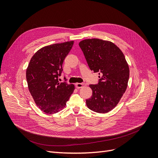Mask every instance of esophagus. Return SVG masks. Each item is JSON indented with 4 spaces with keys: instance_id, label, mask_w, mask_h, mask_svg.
Returning <instances> with one entry per match:
<instances>
[{
    "instance_id": "obj_1",
    "label": "esophagus",
    "mask_w": 158,
    "mask_h": 158,
    "mask_svg": "<svg viewBox=\"0 0 158 158\" xmlns=\"http://www.w3.org/2000/svg\"><path fill=\"white\" fill-rule=\"evenodd\" d=\"M85 84L84 83H76V88L80 89V88H82L84 86H85Z\"/></svg>"
}]
</instances>
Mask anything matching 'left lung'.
Returning <instances> with one entry per match:
<instances>
[{
    "label": "left lung",
    "instance_id": "8db88e82",
    "mask_svg": "<svg viewBox=\"0 0 158 158\" xmlns=\"http://www.w3.org/2000/svg\"><path fill=\"white\" fill-rule=\"evenodd\" d=\"M79 46L89 69L101 74L98 84L89 85L92 95L87 106L99 113L111 111L127 88L130 71L125 55L113 43L96 38L81 41Z\"/></svg>",
    "mask_w": 158,
    "mask_h": 158
}]
</instances>
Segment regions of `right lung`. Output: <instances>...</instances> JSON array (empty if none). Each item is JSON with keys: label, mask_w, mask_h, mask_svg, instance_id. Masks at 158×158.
I'll list each match as a JSON object with an SVG mask.
<instances>
[{"label": "right lung", "mask_w": 158, "mask_h": 158, "mask_svg": "<svg viewBox=\"0 0 158 158\" xmlns=\"http://www.w3.org/2000/svg\"><path fill=\"white\" fill-rule=\"evenodd\" d=\"M74 41L42 47L33 55L26 69L30 92L41 111L54 114L61 111L75 89L74 84L59 82L63 64Z\"/></svg>", "instance_id": "right-lung-1"}]
</instances>
